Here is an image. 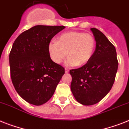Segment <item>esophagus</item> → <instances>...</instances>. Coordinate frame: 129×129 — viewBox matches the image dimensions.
I'll return each instance as SVG.
<instances>
[{
  "label": "esophagus",
  "instance_id": "34e87169",
  "mask_svg": "<svg viewBox=\"0 0 129 129\" xmlns=\"http://www.w3.org/2000/svg\"><path fill=\"white\" fill-rule=\"evenodd\" d=\"M64 71H65L66 73H68V72H69V69H67V68H65V69H64Z\"/></svg>",
  "mask_w": 129,
  "mask_h": 129
}]
</instances>
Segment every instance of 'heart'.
Here are the masks:
<instances>
[{
	"label": "heart",
	"mask_w": 129,
	"mask_h": 129,
	"mask_svg": "<svg viewBox=\"0 0 129 129\" xmlns=\"http://www.w3.org/2000/svg\"><path fill=\"white\" fill-rule=\"evenodd\" d=\"M96 41L91 34L82 31H70L58 36L57 41L48 45L50 57L53 62L60 64L67 57V64L78 67L88 63L95 51Z\"/></svg>",
	"instance_id": "heart-1"
}]
</instances>
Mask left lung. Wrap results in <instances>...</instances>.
Instances as JSON below:
<instances>
[{
    "label": "left lung",
    "instance_id": "obj_1",
    "mask_svg": "<svg viewBox=\"0 0 129 129\" xmlns=\"http://www.w3.org/2000/svg\"><path fill=\"white\" fill-rule=\"evenodd\" d=\"M90 29L96 41L93 56L85 65L70 71L71 91L76 101L84 105L98 103L109 93L119 64L114 45L99 29Z\"/></svg>",
    "mask_w": 129,
    "mask_h": 129
}]
</instances>
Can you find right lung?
Masks as SVG:
<instances>
[{"label": "right lung", "instance_id": "1", "mask_svg": "<svg viewBox=\"0 0 129 129\" xmlns=\"http://www.w3.org/2000/svg\"><path fill=\"white\" fill-rule=\"evenodd\" d=\"M64 25H36L22 32L9 55L12 82L19 95L35 105L53 96L64 68L50 57L48 45Z\"/></svg>", "mask_w": 129, "mask_h": 129}]
</instances>
